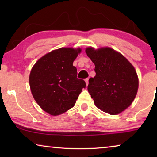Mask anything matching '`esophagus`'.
<instances>
[{"label":"esophagus","mask_w":157,"mask_h":157,"mask_svg":"<svg viewBox=\"0 0 157 157\" xmlns=\"http://www.w3.org/2000/svg\"><path fill=\"white\" fill-rule=\"evenodd\" d=\"M85 82H86V86H87V85L89 84V78L85 79Z\"/></svg>","instance_id":"obj_1"}]
</instances>
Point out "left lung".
<instances>
[{"label":"left lung","instance_id":"8db88e82","mask_svg":"<svg viewBox=\"0 0 157 157\" xmlns=\"http://www.w3.org/2000/svg\"><path fill=\"white\" fill-rule=\"evenodd\" d=\"M95 66L96 75L89 80L88 91L95 105L104 112L116 115L132 104L136 97L139 79L131 63L110 48L86 49Z\"/></svg>","mask_w":157,"mask_h":157}]
</instances>
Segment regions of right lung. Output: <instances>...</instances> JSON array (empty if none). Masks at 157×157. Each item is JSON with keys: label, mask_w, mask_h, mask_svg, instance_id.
Instances as JSON below:
<instances>
[{"label": "right lung", "mask_w": 157, "mask_h": 157, "mask_svg": "<svg viewBox=\"0 0 157 157\" xmlns=\"http://www.w3.org/2000/svg\"><path fill=\"white\" fill-rule=\"evenodd\" d=\"M81 49L62 48L48 53L36 62L30 72L31 92L42 109L52 116L74 107L84 80L77 78L73 63Z\"/></svg>", "instance_id": "obj_1"}]
</instances>
